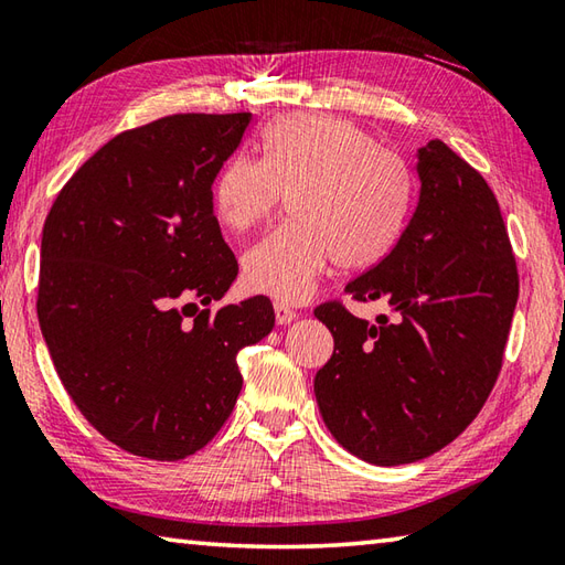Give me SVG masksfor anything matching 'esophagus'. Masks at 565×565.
I'll use <instances>...</instances> for the list:
<instances>
[{
  "mask_svg": "<svg viewBox=\"0 0 565 565\" xmlns=\"http://www.w3.org/2000/svg\"><path fill=\"white\" fill-rule=\"evenodd\" d=\"M274 316H276V323H279V326H289L291 320L298 318V313L294 311V308H289L286 303H279V301L274 303Z\"/></svg>",
  "mask_w": 565,
  "mask_h": 565,
  "instance_id": "esophagus-1",
  "label": "esophagus"
}]
</instances>
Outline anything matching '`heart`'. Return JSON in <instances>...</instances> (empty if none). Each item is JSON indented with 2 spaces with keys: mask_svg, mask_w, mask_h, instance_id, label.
<instances>
[{
  "mask_svg": "<svg viewBox=\"0 0 565 565\" xmlns=\"http://www.w3.org/2000/svg\"><path fill=\"white\" fill-rule=\"evenodd\" d=\"M289 195L291 220L242 257L254 294L301 301L330 264L367 269L392 252L412 205V175L367 131L330 115H286L262 135V159L220 166L210 203L220 225L247 232Z\"/></svg>",
  "mask_w": 565,
  "mask_h": 565,
  "instance_id": "b5f03b06",
  "label": "heart"
}]
</instances>
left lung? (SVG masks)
Wrapping results in <instances>:
<instances>
[{
	"instance_id": "left-lung-1",
	"label": "left lung",
	"mask_w": 565,
	"mask_h": 565,
	"mask_svg": "<svg viewBox=\"0 0 565 565\" xmlns=\"http://www.w3.org/2000/svg\"><path fill=\"white\" fill-rule=\"evenodd\" d=\"M418 203L399 242L345 286L390 301L377 326L340 298L316 306L333 355L313 390L338 444L372 466H404L456 440L500 377L519 274L488 181L440 139L418 149Z\"/></svg>"
}]
</instances>
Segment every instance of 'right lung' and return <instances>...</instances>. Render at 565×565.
Wrapping results in <instances>:
<instances>
[{
    "instance_id": "add662e5",
    "label": "right lung",
    "mask_w": 565,
    "mask_h": 565,
    "mask_svg": "<svg viewBox=\"0 0 565 565\" xmlns=\"http://www.w3.org/2000/svg\"><path fill=\"white\" fill-rule=\"evenodd\" d=\"M252 113H183L127 129L61 188L43 223L36 313L53 367L109 444L181 460L242 390L237 352L269 335L267 296L220 306L237 276L210 185Z\"/></svg>"
}]
</instances>
